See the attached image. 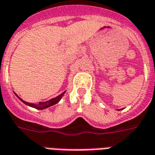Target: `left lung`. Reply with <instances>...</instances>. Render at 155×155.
I'll return each mask as SVG.
<instances>
[{
  "label": "left lung",
  "instance_id": "left-lung-1",
  "mask_svg": "<svg viewBox=\"0 0 155 155\" xmlns=\"http://www.w3.org/2000/svg\"><path fill=\"white\" fill-rule=\"evenodd\" d=\"M120 110H122V109H120Z\"/></svg>",
  "mask_w": 155,
  "mask_h": 155
}]
</instances>
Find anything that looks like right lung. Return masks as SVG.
Returning <instances> with one entry per match:
<instances>
[{"instance_id":"1","label":"right lung","mask_w":155,"mask_h":155,"mask_svg":"<svg viewBox=\"0 0 155 155\" xmlns=\"http://www.w3.org/2000/svg\"><path fill=\"white\" fill-rule=\"evenodd\" d=\"M65 93V91H64V92L62 93V94H61L60 95H58V97H54V98H52L50 99V100H49V101H43V102H39L38 104H33V103H29V102H27V101H24V100H22L21 97L18 96V95L16 94V93H14L15 95L17 96L18 98L21 100V101L23 102V103H25V105H27V106H30V107H33V108H35L37 109V110H44V109H46V108H49V107H50V106H54V105H55V104H57L58 102H59V101H60L61 99V97H63V95H64V94Z\"/></svg>"}]
</instances>
